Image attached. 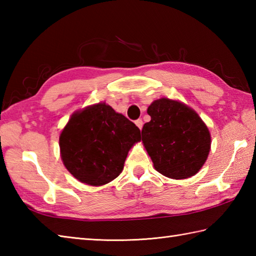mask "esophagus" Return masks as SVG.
Returning <instances> with one entry per match:
<instances>
[{"mask_svg":"<svg viewBox=\"0 0 256 256\" xmlns=\"http://www.w3.org/2000/svg\"><path fill=\"white\" fill-rule=\"evenodd\" d=\"M135 124H136V126L140 128V130H142V128H143V121L140 118H138V120H136V121H135Z\"/></svg>","mask_w":256,"mask_h":256,"instance_id":"34e87169","label":"esophagus"}]
</instances>
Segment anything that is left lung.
Wrapping results in <instances>:
<instances>
[{
    "instance_id": "1",
    "label": "left lung",
    "mask_w": 256,
    "mask_h": 256,
    "mask_svg": "<svg viewBox=\"0 0 256 256\" xmlns=\"http://www.w3.org/2000/svg\"><path fill=\"white\" fill-rule=\"evenodd\" d=\"M150 121L142 130V142L155 170L168 178L186 179L204 166L211 135L194 108L178 100L160 98L148 108Z\"/></svg>"
}]
</instances>
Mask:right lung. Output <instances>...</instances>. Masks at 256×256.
Masks as SVG:
<instances>
[{"mask_svg": "<svg viewBox=\"0 0 256 256\" xmlns=\"http://www.w3.org/2000/svg\"><path fill=\"white\" fill-rule=\"evenodd\" d=\"M140 140V128L106 102L76 111L59 136L64 167L90 186H103L122 172L132 146Z\"/></svg>", "mask_w": 256, "mask_h": 256, "instance_id": "right-lung-1", "label": "right lung"}]
</instances>
